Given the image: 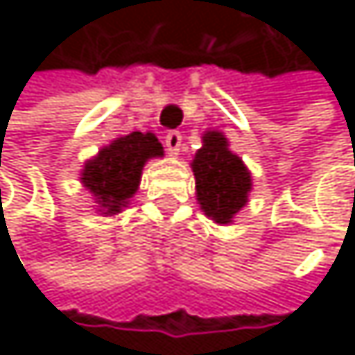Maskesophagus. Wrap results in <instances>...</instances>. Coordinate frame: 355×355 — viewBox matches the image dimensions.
<instances>
[{"label": "esophagus", "mask_w": 355, "mask_h": 355, "mask_svg": "<svg viewBox=\"0 0 355 355\" xmlns=\"http://www.w3.org/2000/svg\"><path fill=\"white\" fill-rule=\"evenodd\" d=\"M181 142H183V136L179 132H168L166 134V148L170 155H179L181 151Z\"/></svg>", "instance_id": "1"}]
</instances>
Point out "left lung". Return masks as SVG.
<instances>
[{"mask_svg": "<svg viewBox=\"0 0 355 355\" xmlns=\"http://www.w3.org/2000/svg\"><path fill=\"white\" fill-rule=\"evenodd\" d=\"M191 170L202 213L219 225H230L249 202L253 179L245 162L230 151L223 132L207 130L202 134V146L191 159Z\"/></svg>", "mask_w": 355, "mask_h": 355, "instance_id": "8db88e82", "label": "left lung"}]
</instances>
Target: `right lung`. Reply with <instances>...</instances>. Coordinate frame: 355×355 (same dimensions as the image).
Returning a JSON list of instances; mask_svg holds the SVG:
<instances>
[{
    "instance_id": "obj_1",
    "label": "right lung",
    "mask_w": 355,
    "mask_h": 355,
    "mask_svg": "<svg viewBox=\"0 0 355 355\" xmlns=\"http://www.w3.org/2000/svg\"><path fill=\"white\" fill-rule=\"evenodd\" d=\"M164 157V146L151 132H132L102 146L80 168L78 181L93 196L102 217H114L128 209L138 191L148 159Z\"/></svg>"
}]
</instances>
